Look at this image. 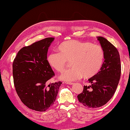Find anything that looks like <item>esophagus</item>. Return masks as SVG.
Here are the masks:
<instances>
[{"label":"esophagus","mask_w":130,"mask_h":130,"mask_svg":"<svg viewBox=\"0 0 130 130\" xmlns=\"http://www.w3.org/2000/svg\"><path fill=\"white\" fill-rule=\"evenodd\" d=\"M65 83L66 84H67V85H73L74 83L73 82H66Z\"/></svg>","instance_id":"34e87169"}]
</instances>
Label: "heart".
I'll use <instances>...</instances> for the list:
<instances>
[{
	"label": "heart",
	"instance_id": "heart-1",
	"mask_svg": "<svg viewBox=\"0 0 130 130\" xmlns=\"http://www.w3.org/2000/svg\"><path fill=\"white\" fill-rule=\"evenodd\" d=\"M58 52H50L46 57L49 65L58 72L63 71L67 61L70 60V68L63 73L61 79L72 81L84 75L91 78L99 73L103 64L105 53L100 45L88 42L72 40L62 42Z\"/></svg>",
	"mask_w": 130,
	"mask_h": 130
}]
</instances>
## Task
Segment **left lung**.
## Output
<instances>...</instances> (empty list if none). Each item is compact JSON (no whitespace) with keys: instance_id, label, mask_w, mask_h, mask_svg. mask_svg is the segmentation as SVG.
Instances as JSON below:
<instances>
[{"instance_id":"1","label":"left lung","mask_w":130,"mask_h":130,"mask_svg":"<svg viewBox=\"0 0 130 130\" xmlns=\"http://www.w3.org/2000/svg\"><path fill=\"white\" fill-rule=\"evenodd\" d=\"M105 53L104 62L96 75L88 79L91 85L84 86L77 95L80 103L89 108H98L111 99L119 84L121 75L120 55L116 47L103 37H97Z\"/></svg>"}]
</instances>
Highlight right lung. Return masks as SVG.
Returning a JSON list of instances; mask_svg holds the SVG:
<instances>
[{
	"label": "right lung",
	"instance_id": "1",
	"mask_svg": "<svg viewBox=\"0 0 130 130\" xmlns=\"http://www.w3.org/2000/svg\"><path fill=\"white\" fill-rule=\"evenodd\" d=\"M53 37H48L22 48L13 62L15 90L22 103L36 111H45L56 100L62 82L48 85L55 75L46 61Z\"/></svg>",
	"mask_w": 130,
	"mask_h": 130
}]
</instances>
